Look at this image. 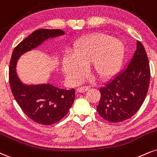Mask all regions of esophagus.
I'll use <instances>...</instances> for the list:
<instances>
[{
    "mask_svg": "<svg viewBox=\"0 0 157 157\" xmlns=\"http://www.w3.org/2000/svg\"><path fill=\"white\" fill-rule=\"evenodd\" d=\"M88 89H90L89 86H81L77 88V91H78L79 93H83L85 91H87Z\"/></svg>",
    "mask_w": 157,
    "mask_h": 157,
    "instance_id": "esophagus-1",
    "label": "esophagus"
}]
</instances>
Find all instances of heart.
<instances>
[{"mask_svg":"<svg viewBox=\"0 0 157 157\" xmlns=\"http://www.w3.org/2000/svg\"><path fill=\"white\" fill-rule=\"evenodd\" d=\"M124 44L110 36L99 33L88 36L79 41L73 55L63 60V71L71 82L79 80L85 73V68L91 69L101 78L115 75L124 58Z\"/></svg>","mask_w":157,"mask_h":157,"instance_id":"b5f03b06","label":"heart"}]
</instances>
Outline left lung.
<instances>
[{"label": "left lung", "mask_w": 157, "mask_h": 157, "mask_svg": "<svg viewBox=\"0 0 157 157\" xmlns=\"http://www.w3.org/2000/svg\"><path fill=\"white\" fill-rule=\"evenodd\" d=\"M150 67L144 47L137 49L125 69L99 88L97 112L104 119L118 123L132 117L144 101L150 82Z\"/></svg>", "instance_id": "8db88e82"}]
</instances>
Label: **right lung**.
Segmentation results:
<instances>
[{
	"instance_id": "1",
	"label": "right lung",
	"mask_w": 157,
	"mask_h": 157,
	"mask_svg": "<svg viewBox=\"0 0 157 157\" xmlns=\"http://www.w3.org/2000/svg\"><path fill=\"white\" fill-rule=\"evenodd\" d=\"M64 35L60 29H39L29 35L13 51L9 65V84L15 100L22 111L33 121L51 125L69 112L75 99V90H65L50 83L25 85L17 74V60L22 54L33 50L50 38Z\"/></svg>"
}]
</instances>
